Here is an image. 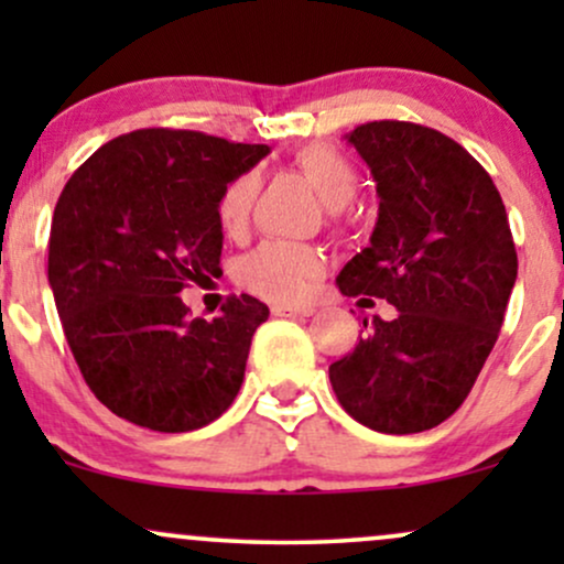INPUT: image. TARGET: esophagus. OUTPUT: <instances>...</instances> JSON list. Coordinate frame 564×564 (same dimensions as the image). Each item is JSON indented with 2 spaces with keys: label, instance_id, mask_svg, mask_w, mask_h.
I'll return each instance as SVG.
<instances>
[{
  "label": "esophagus",
  "instance_id": "1",
  "mask_svg": "<svg viewBox=\"0 0 564 564\" xmlns=\"http://www.w3.org/2000/svg\"><path fill=\"white\" fill-rule=\"evenodd\" d=\"M315 310L310 304H273V315H289V318H310Z\"/></svg>",
  "mask_w": 564,
  "mask_h": 564
}]
</instances>
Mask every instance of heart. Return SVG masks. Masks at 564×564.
<instances>
[{
  "label": "heart",
  "instance_id": "1",
  "mask_svg": "<svg viewBox=\"0 0 564 564\" xmlns=\"http://www.w3.org/2000/svg\"><path fill=\"white\" fill-rule=\"evenodd\" d=\"M296 166L310 185L321 193V198L332 206V212L347 206L358 193V172L345 153L326 142H313L296 153ZM260 177L254 172H243L223 187L217 200V219L228 232L243 230L254 206ZM323 260L315 249L302 243L270 241L262 243L238 264V281L251 294L273 302H291L318 281Z\"/></svg>",
  "mask_w": 564,
  "mask_h": 564
}]
</instances>
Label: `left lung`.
Instances as JSON below:
<instances>
[{"mask_svg":"<svg viewBox=\"0 0 564 564\" xmlns=\"http://www.w3.org/2000/svg\"><path fill=\"white\" fill-rule=\"evenodd\" d=\"M347 142L377 180L379 217L336 286L387 300L398 315L373 318L328 379L355 422L413 435L456 413L482 371L517 281L514 241L494 180L456 140L368 121Z\"/></svg>","mask_w":564,"mask_h":564,"instance_id":"1","label":"left lung"}]
</instances>
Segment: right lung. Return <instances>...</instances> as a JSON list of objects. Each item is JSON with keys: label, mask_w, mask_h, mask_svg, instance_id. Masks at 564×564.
Here are the masks:
<instances>
[{"label": "right lung", "mask_w": 564, "mask_h": 564, "mask_svg": "<svg viewBox=\"0 0 564 564\" xmlns=\"http://www.w3.org/2000/svg\"><path fill=\"white\" fill-rule=\"evenodd\" d=\"M268 153L191 129H138L97 148L63 187L47 278L82 377L116 416L191 432L236 400L268 304L228 296L204 321L177 294L223 273L219 193Z\"/></svg>", "instance_id": "add662e5"}]
</instances>
